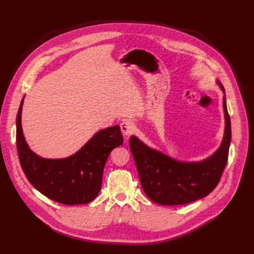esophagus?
I'll use <instances>...</instances> for the list:
<instances>
[{
	"label": "esophagus",
	"instance_id": "1",
	"mask_svg": "<svg viewBox=\"0 0 254 254\" xmlns=\"http://www.w3.org/2000/svg\"><path fill=\"white\" fill-rule=\"evenodd\" d=\"M121 131H122V133L124 135H130L133 133V131L135 130V126H134V123L131 122V121L129 120H125L123 121L122 123H121Z\"/></svg>",
	"mask_w": 254,
	"mask_h": 254
}]
</instances>
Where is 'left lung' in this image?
Returning a JSON list of instances; mask_svg holds the SVG:
<instances>
[{
  "label": "left lung",
  "mask_w": 254,
  "mask_h": 254,
  "mask_svg": "<svg viewBox=\"0 0 254 254\" xmlns=\"http://www.w3.org/2000/svg\"><path fill=\"white\" fill-rule=\"evenodd\" d=\"M224 93L222 84L217 81ZM224 135L220 147L213 155L197 162L176 160L144 144L132 135L129 146L135 161L141 187L147 196L164 206L185 204L207 196L219 183L227 163L232 130L225 96Z\"/></svg>",
  "instance_id": "left-lung-1"
}]
</instances>
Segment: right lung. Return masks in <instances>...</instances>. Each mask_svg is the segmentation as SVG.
I'll return each mask as SVG.
<instances>
[{
    "label": "right lung",
    "mask_w": 254,
    "mask_h": 254,
    "mask_svg": "<svg viewBox=\"0 0 254 254\" xmlns=\"http://www.w3.org/2000/svg\"><path fill=\"white\" fill-rule=\"evenodd\" d=\"M22 104L23 98L16 117V147L29 182L43 195L60 203L73 206L92 201L101 189L108 155L123 143L120 126L98 131L80 150L67 158L46 159L35 154L23 136Z\"/></svg>",
    "instance_id": "1"
}]
</instances>
